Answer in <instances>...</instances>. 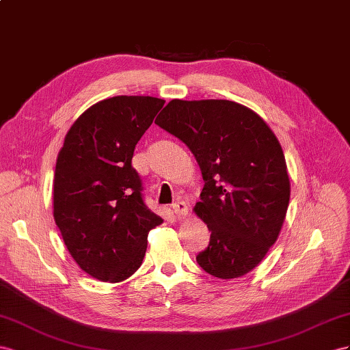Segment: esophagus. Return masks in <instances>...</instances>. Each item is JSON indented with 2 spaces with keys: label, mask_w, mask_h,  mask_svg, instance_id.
Masks as SVG:
<instances>
[{
  "label": "esophagus",
  "mask_w": 350,
  "mask_h": 350,
  "mask_svg": "<svg viewBox=\"0 0 350 350\" xmlns=\"http://www.w3.org/2000/svg\"><path fill=\"white\" fill-rule=\"evenodd\" d=\"M173 213L177 215V217H185L189 213V206L185 201H178L173 205Z\"/></svg>",
  "instance_id": "34e87169"
}]
</instances>
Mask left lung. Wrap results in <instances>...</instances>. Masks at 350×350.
<instances>
[{
	"instance_id": "1",
	"label": "left lung",
	"mask_w": 350,
	"mask_h": 350,
	"mask_svg": "<svg viewBox=\"0 0 350 350\" xmlns=\"http://www.w3.org/2000/svg\"><path fill=\"white\" fill-rule=\"evenodd\" d=\"M155 123L201 167L205 185L193 209L211 237L198 264L223 280L252 271L280 234L291 199L278 139L251 108L227 99H173Z\"/></svg>"
}]
</instances>
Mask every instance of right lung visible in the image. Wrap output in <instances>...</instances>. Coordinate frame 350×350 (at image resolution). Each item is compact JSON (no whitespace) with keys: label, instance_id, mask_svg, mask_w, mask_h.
Listing matches in <instances>:
<instances>
[{"label":"right lung","instance_id":"right-lung-1","mask_svg":"<svg viewBox=\"0 0 350 350\" xmlns=\"http://www.w3.org/2000/svg\"><path fill=\"white\" fill-rule=\"evenodd\" d=\"M120 95L89 107L70 127L54 174V219L77 265L118 283L141 267L148 233L163 223L142 198L135 146L164 105Z\"/></svg>","mask_w":350,"mask_h":350}]
</instances>
